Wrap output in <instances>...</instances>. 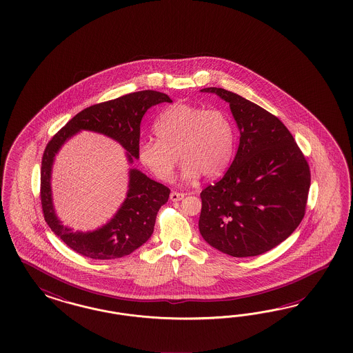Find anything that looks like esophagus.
<instances>
[{
    "mask_svg": "<svg viewBox=\"0 0 353 353\" xmlns=\"http://www.w3.org/2000/svg\"><path fill=\"white\" fill-rule=\"evenodd\" d=\"M183 196H185V194H182V192H171L172 202H179V201H182V199H183Z\"/></svg>",
    "mask_w": 353,
    "mask_h": 353,
    "instance_id": "1",
    "label": "esophagus"
}]
</instances>
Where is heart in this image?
<instances>
[{
	"label": "heart",
	"mask_w": 353,
	"mask_h": 353,
	"mask_svg": "<svg viewBox=\"0 0 353 353\" xmlns=\"http://www.w3.org/2000/svg\"><path fill=\"white\" fill-rule=\"evenodd\" d=\"M152 130L157 141L139 143V159L161 181L172 180L177 154L183 161L185 182L201 174L207 179L220 176L234 155V124L223 110L176 103L161 112Z\"/></svg>",
	"instance_id": "obj_1"
}]
</instances>
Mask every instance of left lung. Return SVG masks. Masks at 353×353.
<instances>
[{"label":"left lung","mask_w":353,"mask_h":353,"mask_svg":"<svg viewBox=\"0 0 353 353\" xmlns=\"http://www.w3.org/2000/svg\"><path fill=\"white\" fill-rule=\"evenodd\" d=\"M201 92L229 103L241 139L224 177L201 192L199 232L216 250L257 256L299 226L308 199L310 165L283 123L223 88Z\"/></svg>","instance_id":"obj_1"}]
</instances>
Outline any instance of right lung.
<instances>
[{"label": "right lung", "instance_id": "obj_1", "mask_svg": "<svg viewBox=\"0 0 353 353\" xmlns=\"http://www.w3.org/2000/svg\"><path fill=\"white\" fill-rule=\"evenodd\" d=\"M170 102L167 94L142 90L88 107L61 129L43 151L41 163V204L46 224L54 234L83 256L110 260L127 256L149 241L157 214L168 202L171 190L137 168H129L128 190L117 214L94 230H74L57 216L52 192L55 155L64 143L81 130L96 132L119 142L129 164L139 159V125L150 107Z\"/></svg>", "mask_w": 353, "mask_h": 353}]
</instances>
